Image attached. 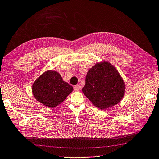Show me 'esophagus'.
<instances>
[{
	"mask_svg": "<svg viewBox=\"0 0 159 159\" xmlns=\"http://www.w3.org/2000/svg\"><path fill=\"white\" fill-rule=\"evenodd\" d=\"M74 89H75V90H76V91H78V90L81 89V86L80 84H77V85L74 86Z\"/></svg>",
	"mask_w": 159,
	"mask_h": 159,
	"instance_id": "34e87169",
	"label": "esophagus"
}]
</instances>
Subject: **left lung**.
I'll return each instance as SVG.
<instances>
[{
	"instance_id": "8db88e82",
	"label": "left lung",
	"mask_w": 159,
	"mask_h": 159,
	"mask_svg": "<svg viewBox=\"0 0 159 159\" xmlns=\"http://www.w3.org/2000/svg\"><path fill=\"white\" fill-rule=\"evenodd\" d=\"M82 92L94 106L103 110L121 101L125 84L115 68L104 61L97 63L88 71Z\"/></svg>"
}]
</instances>
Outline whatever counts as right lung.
Segmentation results:
<instances>
[{"label":"right lung","instance_id":"right-lung-1","mask_svg":"<svg viewBox=\"0 0 159 159\" xmlns=\"http://www.w3.org/2000/svg\"><path fill=\"white\" fill-rule=\"evenodd\" d=\"M73 90V86L64 82L60 73L55 70L42 74L32 86L34 98L48 108L60 104Z\"/></svg>","mask_w":159,"mask_h":159}]
</instances>
